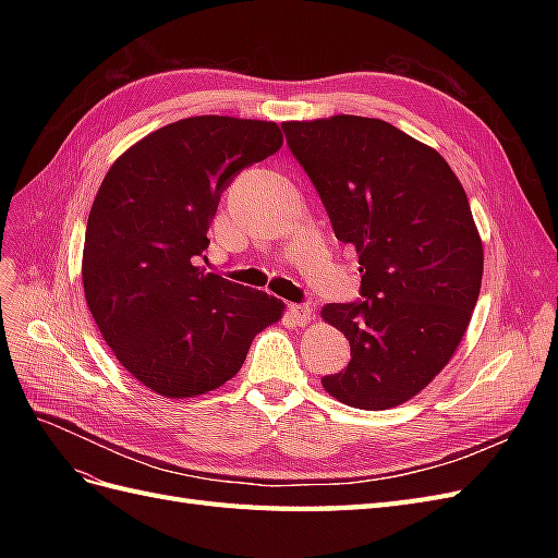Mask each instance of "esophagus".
I'll return each mask as SVG.
<instances>
[{"mask_svg":"<svg viewBox=\"0 0 558 558\" xmlns=\"http://www.w3.org/2000/svg\"><path fill=\"white\" fill-rule=\"evenodd\" d=\"M289 314H291V318L295 320L298 326H305V324H310V318H312V310H310V305H291V307H289Z\"/></svg>","mask_w":558,"mask_h":558,"instance_id":"obj_1","label":"esophagus"}]
</instances>
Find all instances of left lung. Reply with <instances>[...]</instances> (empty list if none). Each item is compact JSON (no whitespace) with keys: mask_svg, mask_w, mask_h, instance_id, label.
Listing matches in <instances>:
<instances>
[{"mask_svg":"<svg viewBox=\"0 0 558 558\" xmlns=\"http://www.w3.org/2000/svg\"><path fill=\"white\" fill-rule=\"evenodd\" d=\"M281 128L361 265L363 300L320 310L351 344L349 365L320 384L349 408H398L440 375L477 305L484 248L468 195L435 148L379 118Z\"/></svg>","mask_w":558,"mask_h":558,"instance_id":"1","label":"left lung"}]
</instances>
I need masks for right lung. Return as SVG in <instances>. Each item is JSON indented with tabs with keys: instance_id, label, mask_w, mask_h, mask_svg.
<instances>
[{
	"instance_id": "1",
	"label": "right lung",
	"mask_w": 558,
	"mask_h": 558,
	"mask_svg": "<svg viewBox=\"0 0 558 558\" xmlns=\"http://www.w3.org/2000/svg\"><path fill=\"white\" fill-rule=\"evenodd\" d=\"M281 144L272 121L183 118L130 146L99 185L81 263L88 310L118 363L162 398L223 386L281 320L275 295L193 265L228 183Z\"/></svg>"
}]
</instances>
